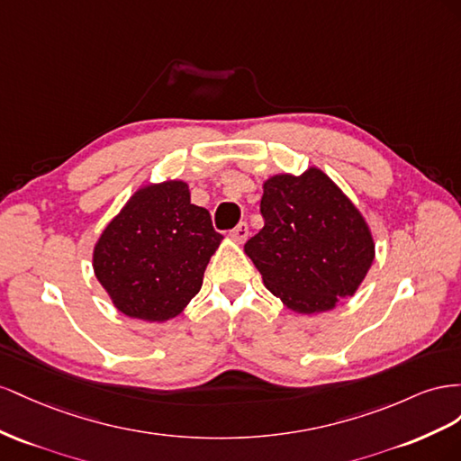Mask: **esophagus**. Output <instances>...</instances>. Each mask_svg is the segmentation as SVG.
<instances>
[{
	"label": "esophagus",
	"instance_id": "34e87169",
	"mask_svg": "<svg viewBox=\"0 0 461 461\" xmlns=\"http://www.w3.org/2000/svg\"><path fill=\"white\" fill-rule=\"evenodd\" d=\"M231 238L238 241V243H243L247 238H249V226H247V221H240L238 226H235L233 230H231Z\"/></svg>",
	"mask_w": 461,
	"mask_h": 461
}]
</instances>
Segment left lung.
I'll return each mask as SVG.
<instances>
[{
    "label": "left lung",
    "instance_id": "1",
    "mask_svg": "<svg viewBox=\"0 0 461 461\" xmlns=\"http://www.w3.org/2000/svg\"><path fill=\"white\" fill-rule=\"evenodd\" d=\"M265 218L245 253L270 292L295 312L330 311L353 295L375 258L373 235L332 179L311 167L274 176L260 201Z\"/></svg>",
    "mask_w": 461,
    "mask_h": 461
}]
</instances>
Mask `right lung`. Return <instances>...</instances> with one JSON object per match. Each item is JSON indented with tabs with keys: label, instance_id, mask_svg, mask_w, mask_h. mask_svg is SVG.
Returning <instances> with one entry per match:
<instances>
[{
	"label": "right lung",
	"instance_id": "right-lung-1",
	"mask_svg": "<svg viewBox=\"0 0 461 461\" xmlns=\"http://www.w3.org/2000/svg\"><path fill=\"white\" fill-rule=\"evenodd\" d=\"M221 235L183 181L135 193L95 247V272L127 317L162 322L199 294Z\"/></svg>",
	"mask_w": 461,
	"mask_h": 461
}]
</instances>
